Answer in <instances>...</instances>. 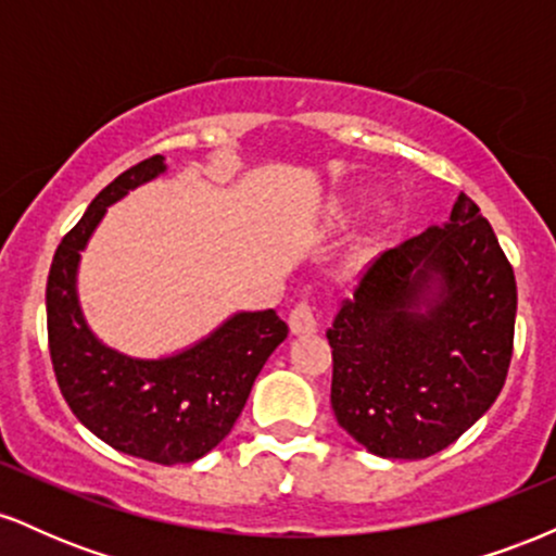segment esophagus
<instances>
[{
  "label": "esophagus",
  "mask_w": 556,
  "mask_h": 556,
  "mask_svg": "<svg viewBox=\"0 0 556 556\" xmlns=\"http://www.w3.org/2000/svg\"><path fill=\"white\" fill-rule=\"evenodd\" d=\"M318 329L316 311L311 308L308 303H298L295 308L290 311V331L292 334H314Z\"/></svg>",
  "instance_id": "esophagus-1"
}]
</instances>
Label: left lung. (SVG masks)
I'll return each mask as SVG.
<instances>
[{
    "label": "left lung",
    "instance_id": "left-lung-1",
    "mask_svg": "<svg viewBox=\"0 0 556 556\" xmlns=\"http://www.w3.org/2000/svg\"><path fill=\"white\" fill-rule=\"evenodd\" d=\"M518 287L481 208L389 248L327 331L331 410L389 460L437 455L500 397L513 361Z\"/></svg>",
    "mask_w": 556,
    "mask_h": 556
}]
</instances>
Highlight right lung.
Segmentation results:
<instances>
[{
	"mask_svg": "<svg viewBox=\"0 0 556 556\" xmlns=\"http://www.w3.org/2000/svg\"><path fill=\"white\" fill-rule=\"evenodd\" d=\"M167 169L151 156L112 180L62 238L47 282L49 353L75 418L101 442L159 465L193 463L232 431L253 381L285 342L274 311H240L212 334L167 358H130L88 329L78 303L80 251L106 206Z\"/></svg>",
	"mask_w": 556,
	"mask_h": 556,
	"instance_id": "right-lung-1",
	"label": "right lung"
}]
</instances>
